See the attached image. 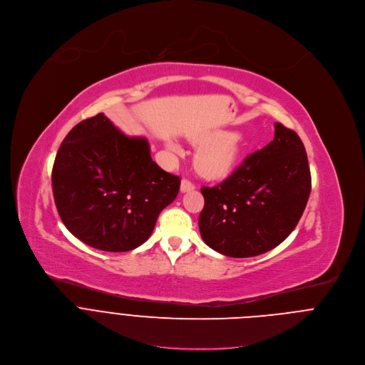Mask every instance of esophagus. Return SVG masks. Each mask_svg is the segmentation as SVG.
I'll return each instance as SVG.
<instances>
[{
  "mask_svg": "<svg viewBox=\"0 0 365 365\" xmlns=\"http://www.w3.org/2000/svg\"><path fill=\"white\" fill-rule=\"evenodd\" d=\"M195 187H196L195 183H192L189 179H183L182 183H180V192H183V193L190 192V190H193Z\"/></svg>",
  "mask_w": 365,
  "mask_h": 365,
  "instance_id": "1",
  "label": "esophagus"
}]
</instances>
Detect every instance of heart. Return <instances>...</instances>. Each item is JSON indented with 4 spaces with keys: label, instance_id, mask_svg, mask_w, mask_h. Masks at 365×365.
I'll return each instance as SVG.
<instances>
[{
    "label": "heart",
    "instance_id": "heart-1",
    "mask_svg": "<svg viewBox=\"0 0 365 365\" xmlns=\"http://www.w3.org/2000/svg\"><path fill=\"white\" fill-rule=\"evenodd\" d=\"M192 143L200 146L195 155L196 170L209 179L229 176L243 152V138L239 133H225L220 130L202 132L192 136ZM169 148L179 152V146L169 143Z\"/></svg>",
    "mask_w": 365,
    "mask_h": 365
}]
</instances>
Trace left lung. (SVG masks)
<instances>
[{"label": "left lung", "instance_id": "8db88e82", "mask_svg": "<svg viewBox=\"0 0 365 365\" xmlns=\"http://www.w3.org/2000/svg\"><path fill=\"white\" fill-rule=\"evenodd\" d=\"M274 139L249 155L220 185L202 187L203 242L229 257H253L279 246L297 226L312 175L300 136L276 123Z\"/></svg>", "mask_w": 365, "mask_h": 365}]
</instances>
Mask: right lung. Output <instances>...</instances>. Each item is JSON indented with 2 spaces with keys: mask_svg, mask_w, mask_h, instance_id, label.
Wrapping results in <instances>:
<instances>
[{
  "mask_svg": "<svg viewBox=\"0 0 365 365\" xmlns=\"http://www.w3.org/2000/svg\"><path fill=\"white\" fill-rule=\"evenodd\" d=\"M180 178L150 158L146 138H129L103 113L75 125L52 168V192L65 227L103 252H129L152 235Z\"/></svg>",
  "mask_w": 365,
  "mask_h": 365,
  "instance_id": "obj_1",
  "label": "right lung"
}]
</instances>
